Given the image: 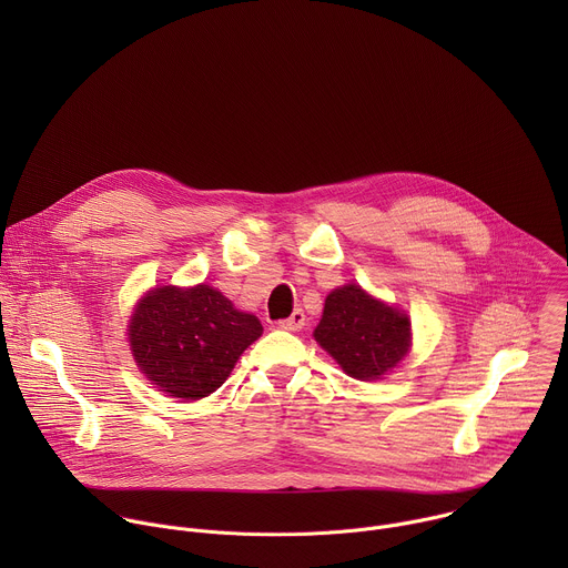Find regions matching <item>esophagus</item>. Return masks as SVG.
I'll return each instance as SVG.
<instances>
[{
    "instance_id": "34e87169",
    "label": "esophagus",
    "mask_w": 568,
    "mask_h": 568,
    "mask_svg": "<svg viewBox=\"0 0 568 568\" xmlns=\"http://www.w3.org/2000/svg\"><path fill=\"white\" fill-rule=\"evenodd\" d=\"M303 326H305V314H303V310H294L292 316L278 321V328L290 331V333H296V331H301Z\"/></svg>"
}]
</instances>
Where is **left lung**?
Segmentation results:
<instances>
[{
    "label": "left lung",
    "instance_id": "1",
    "mask_svg": "<svg viewBox=\"0 0 568 568\" xmlns=\"http://www.w3.org/2000/svg\"><path fill=\"white\" fill-rule=\"evenodd\" d=\"M314 339L357 379H377L409 351V316L368 296L359 285L328 294Z\"/></svg>",
    "mask_w": 568,
    "mask_h": 568
}]
</instances>
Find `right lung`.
I'll return each instance as SVG.
<instances>
[{"instance_id":"obj_1","label":"right lung","mask_w":568,"mask_h":568,"mask_svg":"<svg viewBox=\"0 0 568 568\" xmlns=\"http://www.w3.org/2000/svg\"><path fill=\"white\" fill-rule=\"evenodd\" d=\"M263 335L261 321L233 307L222 292L156 287L130 321L141 373L173 397L200 399L222 386L237 357Z\"/></svg>"}]
</instances>
